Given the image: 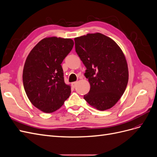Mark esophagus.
<instances>
[{
    "mask_svg": "<svg viewBox=\"0 0 157 157\" xmlns=\"http://www.w3.org/2000/svg\"><path fill=\"white\" fill-rule=\"evenodd\" d=\"M72 86H73V87H75L76 86H77V82H72Z\"/></svg>",
    "mask_w": 157,
    "mask_h": 157,
    "instance_id": "esophagus-1",
    "label": "esophagus"
}]
</instances>
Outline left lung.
<instances>
[{
    "label": "left lung",
    "mask_w": 157,
    "mask_h": 157,
    "mask_svg": "<svg viewBox=\"0 0 157 157\" xmlns=\"http://www.w3.org/2000/svg\"><path fill=\"white\" fill-rule=\"evenodd\" d=\"M75 42L90 84L84 99L98 110L111 108L124 94L128 81V65L122 50L111 38L99 33L77 37Z\"/></svg>",
    "instance_id": "8db88e82"
}]
</instances>
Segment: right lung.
I'll return each mask as SVG.
<instances>
[{
    "mask_svg": "<svg viewBox=\"0 0 157 157\" xmlns=\"http://www.w3.org/2000/svg\"><path fill=\"white\" fill-rule=\"evenodd\" d=\"M71 39L45 38L32 49L23 71V83L33 105L46 113L56 111L71 94L61 63L72 50Z\"/></svg>",
    "mask_w": 157,
    "mask_h": 157,
    "instance_id": "1",
    "label": "right lung"
}]
</instances>
